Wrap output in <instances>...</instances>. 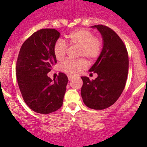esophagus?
<instances>
[{"label":"esophagus","instance_id":"esophagus-1","mask_svg":"<svg viewBox=\"0 0 147 147\" xmlns=\"http://www.w3.org/2000/svg\"><path fill=\"white\" fill-rule=\"evenodd\" d=\"M72 78H74V77L72 76V75H68V80H69V81L72 80Z\"/></svg>","mask_w":147,"mask_h":147}]
</instances>
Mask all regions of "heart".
I'll list each match as a JSON object with an SVG mask.
<instances>
[{"label": "heart", "instance_id": "heart-1", "mask_svg": "<svg viewBox=\"0 0 147 147\" xmlns=\"http://www.w3.org/2000/svg\"><path fill=\"white\" fill-rule=\"evenodd\" d=\"M68 46H78V57H86L90 61H94L101 55L103 42L100 37L94 36L88 29H77L65 36V42L58 40L53 45V53L57 60H62L66 55ZM87 62L84 58L66 60L60 65L63 72L77 75L87 68Z\"/></svg>", "mask_w": 147, "mask_h": 147}]
</instances>
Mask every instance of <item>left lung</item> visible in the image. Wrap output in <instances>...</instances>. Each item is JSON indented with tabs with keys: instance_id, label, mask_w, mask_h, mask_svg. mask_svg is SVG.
Wrapping results in <instances>:
<instances>
[{
	"instance_id": "left-lung-1",
	"label": "left lung",
	"mask_w": 147,
	"mask_h": 147,
	"mask_svg": "<svg viewBox=\"0 0 147 147\" xmlns=\"http://www.w3.org/2000/svg\"><path fill=\"white\" fill-rule=\"evenodd\" d=\"M96 28L103 39V49L90 72L97 74L95 80L81 77V95L85 105L93 109H106L118 100L125 87L129 69L127 47L119 35L103 25Z\"/></svg>"
}]
</instances>
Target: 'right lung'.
I'll return each mask as SVG.
<instances>
[{"instance_id": "add662e5", "label": "right lung", "mask_w": 147, "mask_h": 147, "mask_svg": "<svg viewBox=\"0 0 147 147\" xmlns=\"http://www.w3.org/2000/svg\"><path fill=\"white\" fill-rule=\"evenodd\" d=\"M60 35L55 29L39 30L23 42L19 52L16 63L19 88L26 105L37 113H52L63 105L67 77L59 72L53 81L47 76L57 63L53 45Z\"/></svg>"}]
</instances>
